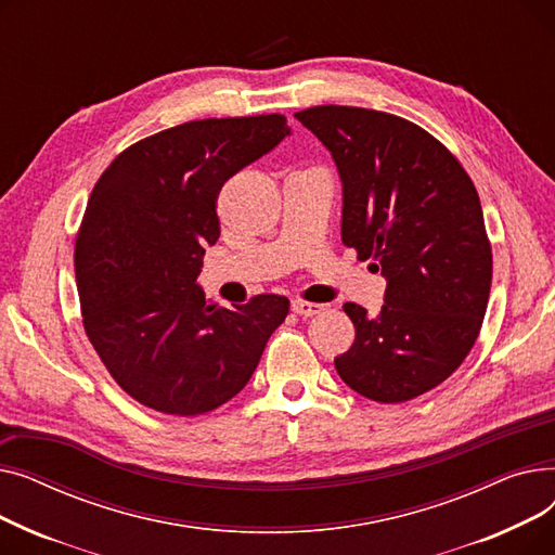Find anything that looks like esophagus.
<instances>
[{
  "instance_id": "esophagus-1",
  "label": "esophagus",
  "mask_w": 555,
  "mask_h": 555,
  "mask_svg": "<svg viewBox=\"0 0 555 555\" xmlns=\"http://www.w3.org/2000/svg\"><path fill=\"white\" fill-rule=\"evenodd\" d=\"M322 310H324L322 304L301 301V299H295V301H293V312L299 314V317H312V314H319Z\"/></svg>"
}]
</instances>
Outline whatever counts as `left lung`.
I'll use <instances>...</instances> for the list:
<instances>
[{
  "mask_svg": "<svg viewBox=\"0 0 555 555\" xmlns=\"http://www.w3.org/2000/svg\"><path fill=\"white\" fill-rule=\"evenodd\" d=\"M295 116L337 166L341 243L387 279L375 317L344 304L356 341L335 369L369 400H412L461 366L483 322L492 251L477 189L441 141L400 116L346 105Z\"/></svg>",
  "mask_w": 555,
  "mask_h": 555,
  "instance_id": "obj_1",
  "label": "left lung"
}]
</instances>
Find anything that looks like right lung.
<instances>
[{
	"label": "right lung",
	"mask_w": 555,
	"mask_h": 555,
	"mask_svg": "<svg viewBox=\"0 0 555 555\" xmlns=\"http://www.w3.org/2000/svg\"><path fill=\"white\" fill-rule=\"evenodd\" d=\"M287 134L283 114L162 130L116 157L87 202L74 249L82 326L119 387L155 412L231 400L285 322V297L220 308L195 281L220 236L222 184Z\"/></svg>",
	"instance_id": "add662e5"
}]
</instances>
